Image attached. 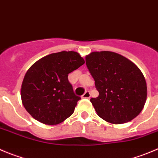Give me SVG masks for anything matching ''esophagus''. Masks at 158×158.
<instances>
[{"instance_id": "obj_1", "label": "esophagus", "mask_w": 158, "mask_h": 158, "mask_svg": "<svg viewBox=\"0 0 158 158\" xmlns=\"http://www.w3.org/2000/svg\"><path fill=\"white\" fill-rule=\"evenodd\" d=\"M90 97H91V94H90V92L88 91H85V94L81 96L82 98H90Z\"/></svg>"}]
</instances>
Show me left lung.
I'll return each instance as SVG.
<instances>
[{
	"label": "left lung",
	"instance_id": "obj_1",
	"mask_svg": "<svg viewBox=\"0 0 158 158\" xmlns=\"http://www.w3.org/2000/svg\"><path fill=\"white\" fill-rule=\"evenodd\" d=\"M85 60L99 92L90 100L98 115L112 124L136 118L148 95L145 77L137 66L110 51L92 52Z\"/></svg>",
	"mask_w": 158,
	"mask_h": 158
}]
</instances>
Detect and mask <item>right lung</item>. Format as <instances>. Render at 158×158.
<instances>
[{"label": "right lung", "instance_id": "1", "mask_svg": "<svg viewBox=\"0 0 158 158\" xmlns=\"http://www.w3.org/2000/svg\"><path fill=\"white\" fill-rule=\"evenodd\" d=\"M84 64L85 60L78 52L62 51L32 64L21 88L27 112L46 125H56L70 117L81 98L74 94L67 77Z\"/></svg>", "mask_w": 158, "mask_h": 158}]
</instances>
